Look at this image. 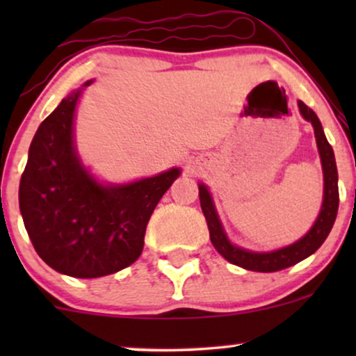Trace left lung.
<instances>
[{
    "label": "left lung",
    "instance_id": "left-lung-1",
    "mask_svg": "<svg viewBox=\"0 0 356 356\" xmlns=\"http://www.w3.org/2000/svg\"><path fill=\"white\" fill-rule=\"evenodd\" d=\"M301 115L305 120L312 122L314 129V138H316L318 152H320L321 167H323V204L320 214H318L316 220L301 239L296 243L289 244V246L275 249V251L268 252H257L249 251V249L239 248L232 244L229 238H227L226 231H224L222 222H220L218 211H216L214 201L207 186L199 184V199H201V207L204 212V218L207 220V227H209V236L212 246L219 252L224 259L229 263L241 266L249 271L257 273H275L281 271V269L295 266L296 263L306 259L312 256L318 248L325 243L328 238L330 231H332L334 219H337L338 212V202H340V195H338V170L337 162H334V154L332 145L326 140L325 132L320 118L312 108H308L303 102H298Z\"/></svg>",
    "mask_w": 356,
    "mask_h": 356
}]
</instances>
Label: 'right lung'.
I'll return each instance as SVG.
<instances>
[{
    "label": "right lung",
    "instance_id": "obj_1",
    "mask_svg": "<svg viewBox=\"0 0 356 356\" xmlns=\"http://www.w3.org/2000/svg\"><path fill=\"white\" fill-rule=\"evenodd\" d=\"M68 93L31 140L19 181V211L35 251L73 277L113 275L136 263L145 227L179 167L127 184H104L81 164L73 120L81 90Z\"/></svg>",
    "mask_w": 356,
    "mask_h": 356
}]
</instances>
